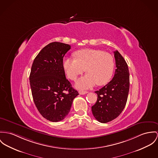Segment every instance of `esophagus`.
<instances>
[{
	"mask_svg": "<svg viewBox=\"0 0 158 158\" xmlns=\"http://www.w3.org/2000/svg\"><path fill=\"white\" fill-rule=\"evenodd\" d=\"M87 93H88V92L86 91H82V90H79V93L80 94H81V95L85 94H86Z\"/></svg>",
	"mask_w": 158,
	"mask_h": 158,
	"instance_id": "1",
	"label": "esophagus"
}]
</instances>
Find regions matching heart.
<instances>
[{
  "label": "heart",
  "mask_w": 158,
  "mask_h": 158,
  "mask_svg": "<svg viewBox=\"0 0 158 158\" xmlns=\"http://www.w3.org/2000/svg\"><path fill=\"white\" fill-rule=\"evenodd\" d=\"M74 55L75 59L65 57L62 67L67 77L73 81L84 70L87 73L76 82L77 88L88 89L96 84L103 85L109 82L114 68V58L109 53L84 49L76 51Z\"/></svg>",
  "instance_id": "1"
}]
</instances>
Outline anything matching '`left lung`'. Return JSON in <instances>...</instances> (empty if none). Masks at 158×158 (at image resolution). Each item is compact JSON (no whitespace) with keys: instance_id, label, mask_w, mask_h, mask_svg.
Segmentation results:
<instances>
[{"instance_id":"8db88e82","label":"left lung","mask_w":158,"mask_h":158,"mask_svg":"<svg viewBox=\"0 0 158 158\" xmlns=\"http://www.w3.org/2000/svg\"><path fill=\"white\" fill-rule=\"evenodd\" d=\"M116 69L112 79L98 91L96 103L91 107L95 118L100 123L110 122L122 113L124 108L129 91V72L122 55L114 52Z\"/></svg>"}]
</instances>
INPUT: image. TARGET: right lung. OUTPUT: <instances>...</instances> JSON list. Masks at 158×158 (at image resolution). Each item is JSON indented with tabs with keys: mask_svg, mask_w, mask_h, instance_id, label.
<instances>
[{
	"mask_svg": "<svg viewBox=\"0 0 158 158\" xmlns=\"http://www.w3.org/2000/svg\"><path fill=\"white\" fill-rule=\"evenodd\" d=\"M70 49L69 44L51 43L39 52L31 67L29 81L34 103L50 122L64 120L79 95L66 79L62 67L63 58Z\"/></svg>",
	"mask_w": 158,
	"mask_h": 158,
	"instance_id": "right-lung-1",
	"label": "right lung"
}]
</instances>
